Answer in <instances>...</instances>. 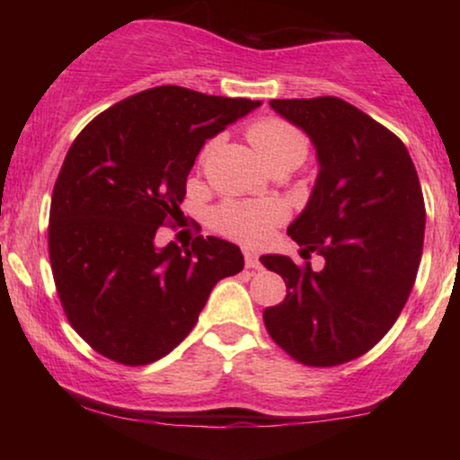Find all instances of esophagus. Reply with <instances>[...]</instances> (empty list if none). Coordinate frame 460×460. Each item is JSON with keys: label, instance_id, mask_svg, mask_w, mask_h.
<instances>
[{"label": "esophagus", "instance_id": "1", "mask_svg": "<svg viewBox=\"0 0 460 460\" xmlns=\"http://www.w3.org/2000/svg\"><path fill=\"white\" fill-rule=\"evenodd\" d=\"M244 266L249 270H263L260 255L253 253V251H244Z\"/></svg>", "mask_w": 460, "mask_h": 460}]
</instances>
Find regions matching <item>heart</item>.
I'll use <instances>...</instances> for the list:
<instances>
[{"label":"heart","mask_w":460,"mask_h":460,"mask_svg":"<svg viewBox=\"0 0 460 460\" xmlns=\"http://www.w3.org/2000/svg\"><path fill=\"white\" fill-rule=\"evenodd\" d=\"M249 142L266 165L274 163H293L299 165L307 155V137L285 119L266 117L249 128ZM211 146H205L200 161L207 159ZM285 217L280 205L251 203V200H230L224 203L213 216V226L222 234L243 243H263L272 234L274 226Z\"/></svg>","instance_id":"1"}]
</instances>
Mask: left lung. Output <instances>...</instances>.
<instances>
[{"label": "left lung", "instance_id": "left-lung-1", "mask_svg": "<svg viewBox=\"0 0 460 460\" xmlns=\"http://www.w3.org/2000/svg\"><path fill=\"white\" fill-rule=\"evenodd\" d=\"M310 137L318 175L305 209L288 226L299 268L287 255L261 263L287 285L266 307L270 337L307 367H337L367 354L400 316L423 253L425 203L419 175L398 136L335 96L270 100Z\"/></svg>", "mask_w": 460, "mask_h": 460}]
</instances>
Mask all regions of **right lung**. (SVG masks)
Listing matches in <instances>:
<instances>
[{
  "instance_id": "add662e5",
  "label": "right lung",
  "mask_w": 460,
  "mask_h": 460,
  "mask_svg": "<svg viewBox=\"0 0 460 460\" xmlns=\"http://www.w3.org/2000/svg\"><path fill=\"white\" fill-rule=\"evenodd\" d=\"M261 106L161 85L100 112L75 137L49 207V261L68 323L111 360H159L197 324L213 287L243 270L236 244L197 236L156 247L178 222L209 137Z\"/></svg>"
}]
</instances>
